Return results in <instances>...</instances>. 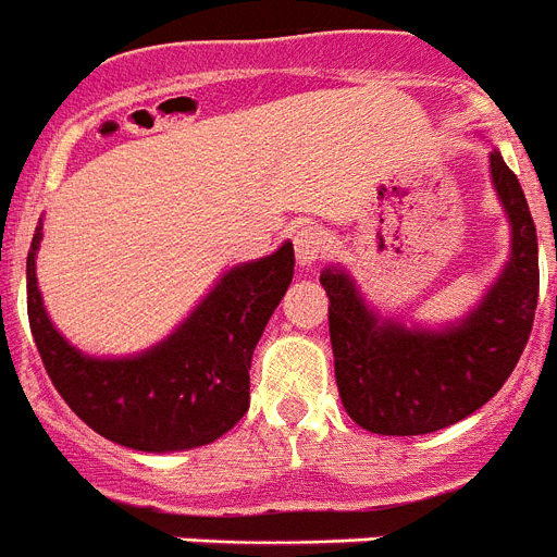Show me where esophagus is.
<instances>
[{
  "label": "esophagus",
  "instance_id": "esophagus-1",
  "mask_svg": "<svg viewBox=\"0 0 557 557\" xmlns=\"http://www.w3.org/2000/svg\"><path fill=\"white\" fill-rule=\"evenodd\" d=\"M326 250H330V239L326 233L315 225H307L296 233V256L298 264L310 268L318 259H324Z\"/></svg>",
  "mask_w": 557,
  "mask_h": 557
}]
</instances>
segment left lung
Here are the masks:
<instances>
[{
	"mask_svg": "<svg viewBox=\"0 0 557 557\" xmlns=\"http://www.w3.org/2000/svg\"><path fill=\"white\" fill-rule=\"evenodd\" d=\"M491 180L510 220V261L456 324L403 326L369 310L341 268L321 273L346 414L372 434L417 436L465 420L505 386L539 307V239L518 177L496 149Z\"/></svg>",
	"mask_w": 557,
	"mask_h": 557,
	"instance_id": "left-lung-1",
	"label": "left lung"
}]
</instances>
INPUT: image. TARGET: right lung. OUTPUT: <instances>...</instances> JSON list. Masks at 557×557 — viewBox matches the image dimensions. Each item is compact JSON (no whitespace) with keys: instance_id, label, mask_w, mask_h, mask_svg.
Wrapping results in <instances>:
<instances>
[{"instance_id":"right-lung-1","label":"right lung","mask_w":557,"mask_h":557,"mask_svg":"<svg viewBox=\"0 0 557 557\" xmlns=\"http://www.w3.org/2000/svg\"><path fill=\"white\" fill-rule=\"evenodd\" d=\"M41 220L27 253V318L52 386L107 440L146 454L220 440L250 406V360L296 268L293 242L222 275L165 341L132 358H89L47 318L36 282Z\"/></svg>"}]
</instances>
